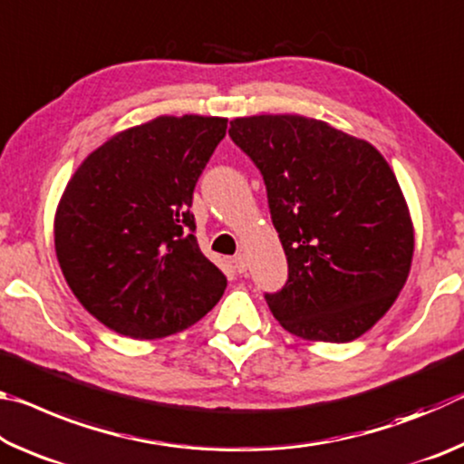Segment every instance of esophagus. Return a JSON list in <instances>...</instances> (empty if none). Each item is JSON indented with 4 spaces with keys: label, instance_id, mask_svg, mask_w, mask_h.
<instances>
[{
    "label": "esophagus",
    "instance_id": "esophagus-1",
    "mask_svg": "<svg viewBox=\"0 0 464 464\" xmlns=\"http://www.w3.org/2000/svg\"><path fill=\"white\" fill-rule=\"evenodd\" d=\"M233 268L237 270L239 274H243L247 270V257H246V254H237L233 257Z\"/></svg>",
    "mask_w": 464,
    "mask_h": 464
}]
</instances>
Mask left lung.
<instances>
[{
    "mask_svg": "<svg viewBox=\"0 0 464 464\" xmlns=\"http://www.w3.org/2000/svg\"><path fill=\"white\" fill-rule=\"evenodd\" d=\"M229 137L262 171L288 262L266 295L278 324L309 342L366 334L405 286L413 223L387 160L364 139L301 114L231 121Z\"/></svg>",
    "mask_w": 464,
    "mask_h": 464,
    "instance_id": "obj_1",
    "label": "left lung"
}]
</instances>
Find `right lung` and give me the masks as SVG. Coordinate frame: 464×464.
<instances>
[{
	"instance_id": "right-lung-1",
	"label": "right lung",
	"mask_w": 464,
	"mask_h": 464,
	"mask_svg": "<svg viewBox=\"0 0 464 464\" xmlns=\"http://www.w3.org/2000/svg\"><path fill=\"white\" fill-rule=\"evenodd\" d=\"M227 132L221 116H157L92 151L54 213L69 288L108 329L155 340L194 325L227 288L202 254L194 186Z\"/></svg>"
}]
</instances>
